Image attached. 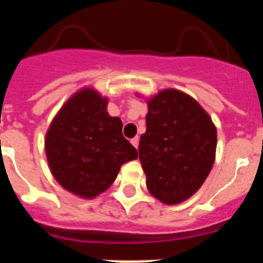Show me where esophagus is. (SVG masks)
Wrapping results in <instances>:
<instances>
[{
  "label": "esophagus",
  "instance_id": "esophagus-1",
  "mask_svg": "<svg viewBox=\"0 0 263 263\" xmlns=\"http://www.w3.org/2000/svg\"><path fill=\"white\" fill-rule=\"evenodd\" d=\"M130 142H132V145H133L134 147L138 148V143H139V138H138V137H134V138H132V141H130Z\"/></svg>",
  "mask_w": 263,
  "mask_h": 263
}]
</instances>
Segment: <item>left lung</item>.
<instances>
[{"label": "left lung", "mask_w": 263, "mask_h": 263, "mask_svg": "<svg viewBox=\"0 0 263 263\" xmlns=\"http://www.w3.org/2000/svg\"><path fill=\"white\" fill-rule=\"evenodd\" d=\"M147 106L146 133L138 147L146 185L164 204L182 203L201 187L212 168L216 127L196 100L180 90H162Z\"/></svg>", "instance_id": "obj_1"}]
</instances>
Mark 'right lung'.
<instances>
[{"label":"right lung","mask_w":263,"mask_h":263,"mask_svg":"<svg viewBox=\"0 0 263 263\" xmlns=\"http://www.w3.org/2000/svg\"><path fill=\"white\" fill-rule=\"evenodd\" d=\"M108 100L93 89L71 97L53 118L46 136L51 173L67 191L97 196L117 178L125 162L138 157L122 136V122L106 111Z\"/></svg>","instance_id":"obj_1"}]
</instances>
